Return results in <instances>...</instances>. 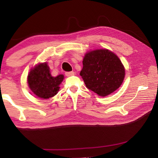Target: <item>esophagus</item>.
Wrapping results in <instances>:
<instances>
[{
	"instance_id": "esophagus-1",
	"label": "esophagus",
	"mask_w": 158,
	"mask_h": 158,
	"mask_svg": "<svg viewBox=\"0 0 158 158\" xmlns=\"http://www.w3.org/2000/svg\"><path fill=\"white\" fill-rule=\"evenodd\" d=\"M65 75L67 77L73 76V75H74V72H67V73H65Z\"/></svg>"
}]
</instances>
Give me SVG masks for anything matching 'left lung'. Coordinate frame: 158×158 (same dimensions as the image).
<instances>
[{
    "label": "left lung",
    "instance_id": "left-lung-1",
    "mask_svg": "<svg viewBox=\"0 0 158 158\" xmlns=\"http://www.w3.org/2000/svg\"><path fill=\"white\" fill-rule=\"evenodd\" d=\"M125 70L119 58L106 49L89 51L83 59L80 75L88 89L105 97L121 86Z\"/></svg>",
    "mask_w": 158,
    "mask_h": 158
}]
</instances>
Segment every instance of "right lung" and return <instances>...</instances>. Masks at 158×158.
Instances as JSON below:
<instances>
[{
  "label": "right lung",
  "instance_id": "1",
  "mask_svg": "<svg viewBox=\"0 0 158 158\" xmlns=\"http://www.w3.org/2000/svg\"><path fill=\"white\" fill-rule=\"evenodd\" d=\"M64 79L63 74L52 77L47 62L39 63L29 72L27 82L31 91L44 100L52 98L58 93L59 85Z\"/></svg>",
  "mask_w": 158,
  "mask_h": 158
}]
</instances>
